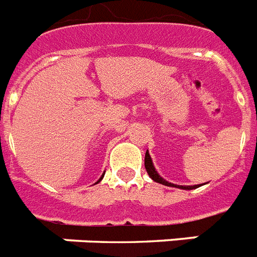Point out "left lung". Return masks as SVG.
I'll list each match as a JSON object with an SVG mask.
<instances>
[{"instance_id":"left-lung-1","label":"left lung","mask_w":257,"mask_h":257,"mask_svg":"<svg viewBox=\"0 0 257 257\" xmlns=\"http://www.w3.org/2000/svg\"><path fill=\"white\" fill-rule=\"evenodd\" d=\"M145 167H146V170H147V172H149V175H150V178H151V179L155 180V182H158V183L164 184V186L178 187V188H183V190H194V188H198V187H199V186H176V184H172V183H168V182H166V180L158 175V172L155 171V167H154L153 161H151V157H150L149 151L146 153Z\"/></svg>"}]
</instances>
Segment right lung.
<instances>
[{
	"label": "right lung",
	"instance_id": "add662e5",
	"mask_svg": "<svg viewBox=\"0 0 257 257\" xmlns=\"http://www.w3.org/2000/svg\"><path fill=\"white\" fill-rule=\"evenodd\" d=\"M103 175H104V174H103ZM103 175H102V178H103ZM102 178H100V179H102ZM100 179L98 180V182H100ZM98 182H96V183H98Z\"/></svg>",
	"mask_w": 257,
	"mask_h": 257
}]
</instances>
